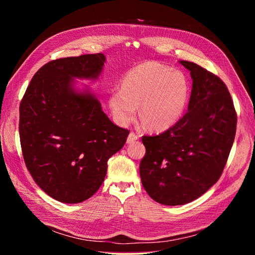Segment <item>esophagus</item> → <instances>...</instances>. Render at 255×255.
Wrapping results in <instances>:
<instances>
[{"label":"esophagus","instance_id":"34e87169","mask_svg":"<svg viewBox=\"0 0 255 255\" xmlns=\"http://www.w3.org/2000/svg\"><path fill=\"white\" fill-rule=\"evenodd\" d=\"M138 138H139V136L138 135H136L135 133H129V135H128V139H127V142L128 143H133L134 141H136Z\"/></svg>","mask_w":255,"mask_h":255}]
</instances>
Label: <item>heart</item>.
I'll use <instances>...</instances> for the list:
<instances>
[{"label": "heart", "instance_id": "heart-1", "mask_svg": "<svg viewBox=\"0 0 255 255\" xmlns=\"http://www.w3.org/2000/svg\"><path fill=\"white\" fill-rule=\"evenodd\" d=\"M190 97L188 79L171 67L146 61L132 69L122 82V89L110 96V107L119 125L128 126L137 116L150 129L163 132L176 125Z\"/></svg>", "mask_w": 255, "mask_h": 255}]
</instances>
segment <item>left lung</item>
Masks as SVG:
<instances>
[{"mask_svg": "<svg viewBox=\"0 0 255 255\" xmlns=\"http://www.w3.org/2000/svg\"><path fill=\"white\" fill-rule=\"evenodd\" d=\"M192 80L188 112L156 136H143L142 186L160 204L183 205L219 180L232 148L237 117L230 92L218 76L186 60Z\"/></svg>", "mask_w": 255, "mask_h": 255, "instance_id": "left-lung-1", "label": "left lung"}]
</instances>
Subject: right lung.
Masks as SVG:
<instances>
[{"instance_id": "1", "label": "right lung", "mask_w": 255, "mask_h": 255, "mask_svg": "<svg viewBox=\"0 0 255 255\" xmlns=\"http://www.w3.org/2000/svg\"><path fill=\"white\" fill-rule=\"evenodd\" d=\"M104 54L66 57L42 66L20 104L19 132L25 165L45 194L63 203L94 196L107 171V160L121 150L128 130L102 111L88 87L75 80L99 79Z\"/></svg>"}]
</instances>
